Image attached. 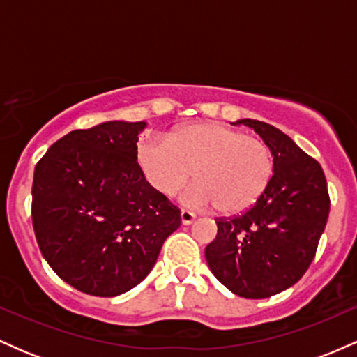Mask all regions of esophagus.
<instances>
[{
  "instance_id": "esophagus-1",
  "label": "esophagus",
  "mask_w": 357,
  "mask_h": 357,
  "mask_svg": "<svg viewBox=\"0 0 357 357\" xmlns=\"http://www.w3.org/2000/svg\"><path fill=\"white\" fill-rule=\"evenodd\" d=\"M195 220H196V215L192 211H188V210L181 211V223L183 225H191Z\"/></svg>"
}]
</instances>
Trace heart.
<instances>
[{"instance_id":"b5f03b06","label":"heart","mask_w":357,"mask_h":357,"mask_svg":"<svg viewBox=\"0 0 357 357\" xmlns=\"http://www.w3.org/2000/svg\"><path fill=\"white\" fill-rule=\"evenodd\" d=\"M137 162L159 195L183 191L184 204L236 215L252 208L272 181L273 154L260 137L218 122H195L167 139H147L137 147ZM195 171L192 172V169Z\"/></svg>"}]
</instances>
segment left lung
<instances>
[{
    "label": "left lung",
    "instance_id": "1",
    "mask_svg": "<svg viewBox=\"0 0 357 357\" xmlns=\"http://www.w3.org/2000/svg\"><path fill=\"white\" fill-rule=\"evenodd\" d=\"M273 154L272 181L260 199L230 218H218L216 238L204 250L208 267L236 296L267 298L302 278L317 252L329 216L321 165L267 122L240 119Z\"/></svg>",
    "mask_w": 357,
    "mask_h": 357
}]
</instances>
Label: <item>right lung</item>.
I'll return each mask as SVG.
<instances>
[{"instance_id":"right-lung-1","label":"right lung","mask_w":357,"mask_h":357,"mask_svg":"<svg viewBox=\"0 0 357 357\" xmlns=\"http://www.w3.org/2000/svg\"><path fill=\"white\" fill-rule=\"evenodd\" d=\"M146 122L110 121L68 132L36 162L31 220L45 260L89 296L141 284L181 211L146 181L137 162Z\"/></svg>"}]
</instances>
